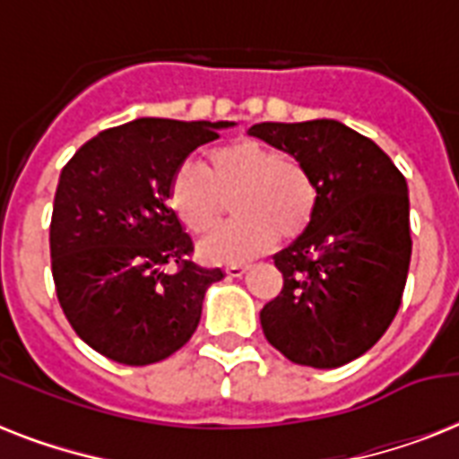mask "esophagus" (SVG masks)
I'll return each mask as SVG.
<instances>
[{
  "instance_id": "esophagus-1",
  "label": "esophagus",
  "mask_w": 459,
  "mask_h": 459,
  "mask_svg": "<svg viewBox=\"0 0 459 459\" xmlns=\"http://www.w3.org/2000/svg\"><path fill=\"white\" fill-rule=\"evenodd\" d=\"M247 272H250L247 266H229V269H226V273H229L230 279H240V276H245Z\"/></svg>"
}]
</instances>
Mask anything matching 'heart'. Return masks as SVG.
<instances>
[{"label":"heart","instance_id":"1","mask_svg":"<svg viewBox=\"0 0 459 459\" xmlns=\"http://www.w3.org/2000/svg\"><path fill=\"white\" fill-rule=\"evenodd\" d=\"M236 195L243 216L207 236L200 255L209 264H247L312 219L316 190L302 166L262 140H238L209 154L204 166L186 161L171 180L173 212L190 233H207L221 216L223 195Z\"/></svg>","mask_w":459,"mask_h":459}]
</instances>
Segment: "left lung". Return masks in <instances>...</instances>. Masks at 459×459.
Segmentation results:
<instances>
[{
  "mask_svg": "<svg viewBox=\"0 0 459 459\" xmlns=\"http://www.w3.org/2000/svg\"><path fill=\"white\" fill-rule=\"evenodd\" d=\"M250 133L293 154L316 190L307 229L273 255L283 290L259 312L262 331L290 362L342 367L398 314L412 257L407 180L374 140L333 118Z\"/></svg>",
  "mask_w": 459,
  "mask_h": 459,
  "instance_id": "left-lung-1",
  "label": "left lung"
}]
</instances>
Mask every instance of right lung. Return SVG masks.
I'll return each mask as SVG.
<instances>
[{
	"label": "right lung",
	"mask_w": 459,
	"mask_h": 459,
	"mask_svg": "<svg viewBox=\"0 0 459 459\" xmlns=\"http://www.w3.org/2000/svg\"><path fill=\"white\" fill-rule=\"evenodd\" d=\"M230 126L135 118L88 140L61 169L49 226L54 286L68 324L100 355L145 367L195 333L207 288L226 273L187 259L193 240L169 193L190 152Z\"/></svg>",
	"instance_id": "obj_1"
}]
</instances>
